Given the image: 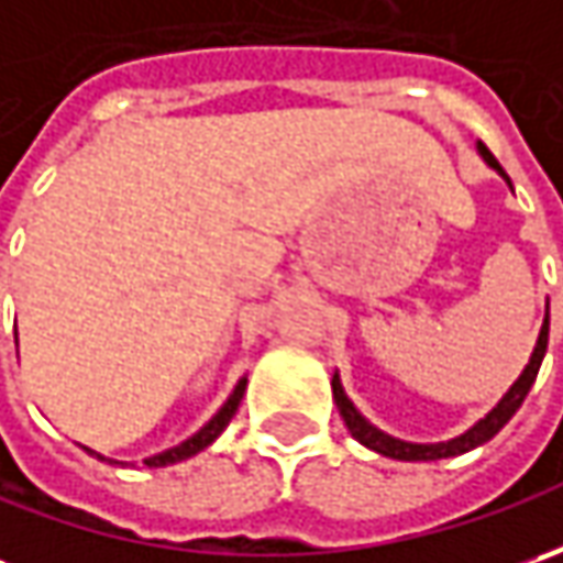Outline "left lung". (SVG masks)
Instances as JSON below:
<instances>
[{
	"label": "left lung",
	"instance_id": "1",
	"mask_svg": "<svg viewBox=\"0 0 563 563\" xmlns=\"http://www.w3.org/2000/svg\"><path fill=\"white\" fill-rule=\"evenodd\" d=\"M479 156L486 159L505 181L510 185V178L505 175V168L498 165V159L488 153L486 143H479ZM545 347H549V310H545V322H542V332H539V341H536V347H532V357L527 363V369L520 373V378L514 382L508 388V395L498 400L492 410H488L483 420L476 422V426H470L464 435H457V439H451V442H439V444H413V442H400L395 435H388V432H382L376 429L373 422L366 420L363 413H360L357 407H354V400L344 395V385H341V378L338 373L332 376V395H335L338 410H341V420L344 426L351 429V435L357 439L360 444H366L369 451H378V454H385V457H395V461H442V457H457V454H464V451H473V448H479V444H486L492 435H498L501 429H505V422L520 410V404L523 398L530 395L532 382L539 376V366H542V357H545Z\"/></svg>",
	"mask_w": 563,
	"mask_h": 563
}]
</instances>
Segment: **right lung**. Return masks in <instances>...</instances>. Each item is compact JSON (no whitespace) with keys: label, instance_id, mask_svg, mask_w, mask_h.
I'll return each mask as SVG.
<instances>
[{"label":"right lung","instance_id":"right-lung-1","mask_svg":"<svg viewBox=\"0 0 563 563\" xmlns=\"http://www.w3.org/2000/svg\"><path fill=\"white\" fill-rule=\"evenodd\" d=\"M244 391H247V378H241L238 385H234V391H231V398L219 407V413L212 417V420L206 422L200 432H194L187 442L175 444V448H168V451H163V454H153V457H146L143 464L146 466H168V464H178V461H187V457H194V454H200L203 448H209V444L216 442L222 432H225V426L231 422V417H234V410L241 407V398H244ZM90 451V448H87ZM90 454H97V451H90ZM99 461H106L102 454H97Z\"/></svg>","mask_w":563,"mask_h":563}]
</instances>
